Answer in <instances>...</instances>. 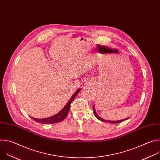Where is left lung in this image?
I'll use <instances>...</instances> for the list:
<instances>
[{
	"mask_svg": "<svg viewBox=\"0 0 160 160\" xmlns=\"http://www.w3.org/2000/svg\"><path fill=\"white\" fill-rule=\"evenodd\" d=\"M93 111H94V116L99 120H101V122H109V123H120V122H122L125 120H127L128 118H125V119H123V120H117V121H111V120H104L102 118H101L100 117L98 116V115L97 114L96 111V109H95V107H94V105L93 106Z\"/></svg>",
	"mask_w": 160,
	"mask_h": 160,
	"instance_id": "1",
	"label": "left lung"
}]
</instances>
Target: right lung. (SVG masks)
Returning <instances> with one entry per match:
<instances>
[{
  "label": "right lung",
  "instance_id": "obj_1",
  "mask_svg": "<svg viewBox=\"0 0 160 160\" xmlns=\"http://www.w3.org/2000/svg\"><path fill=\"white\" fill-rule=\"evenodd\" d=\"M81 88H78L76 90V92L70 98V99L68 101V102L65 105V106L59 112L56 114V115L48 118H45L42 119H38L33 117H31V118L37 123H40L42 124H52V123H58L62 121L67 117L68 112H69V110L70 108V104L73 101L74 98L77 96Z\"/></svg>",
  "mask_w": 160,
  "mask_h": 160
}]
</instances>
